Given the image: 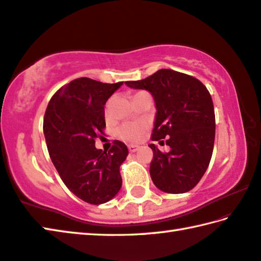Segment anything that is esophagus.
Listing matches in <instances>:
<instances>
[{
	"label": "esophagus",
	"instance_id": "esophagus-1",
	"mask_svg": "<svg viewBox=\"0 0 261 261\" xmlns=\"http://www.w3.org/2000/svg\"><path fill=\"white\" fill-rule=\"evenodd\" d=\"M127 148H129L130 153H135V151L138 150L140 147L138 145H129V146H127Z\"/></svg>",
	"mask_w": 261,
	"mask_h": 261
}]
</instances>
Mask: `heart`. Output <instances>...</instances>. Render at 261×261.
I'll return each mask as SVG.
<instances>
[{"label":"heart","mask_w":261,"mask_h":261,"mask_svg":"<svg viewBox=\"0 0 261 261\" xmlns=\"http://www.w3.org/2000/svg\"><path fill=\"white\" fill-rule=\"evenodd\" d=\"M146 129L147 125L144 122H126L117 127L116 136L124 141L137 143L143 138Z\"/></svg>","instance_id":"b5f03b06"}]
</instances>
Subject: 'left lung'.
Listing matches in <instances>:
<instances>
[{
    "label": "left lung",
    "mask_w": 261,
    "mask_h": 261,
    "mask_svg": "<svg viewBox=\"0 0 261 261\" xmlns=\"http://www.w3.org/2000/svg\"><path fill=\"white\" fill-rule=\"evenodd\" d=\"M125 84L151 93L158 111L151 140L168 138L165 143L171 148L162 153L149 145L154 185L170 194L189 192L205 173L213 151L216 116L210 92L191 75L165 68Z\"/></svg>",
    "instance_id": "left-lung-1"
}]
</instances>
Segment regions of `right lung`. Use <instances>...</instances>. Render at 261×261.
I'll use <instances>...</instances> for the list:
<instances>
[{"label": "right lung", "mask_w": 261, "mask_h": 261, "mask_svg": "<svg viewBox=\"0 0 261 261\" xmlns=\"http://www.w3.org/2000/svg\"><path fill=\"white\" fill-rule=\"evenodd\" d=\"M122 84L76 79L52 96L45 111L43 132L52 163L66 187L90 204L108 202L122 186L125 144L115 140L108 151L94 146L106 126L103 106Z\"/></svg>", "instance_id": "1"}]
</instances>
